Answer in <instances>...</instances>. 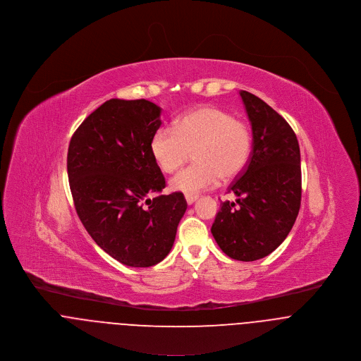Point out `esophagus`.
Listing matches in <instances>:
<instances>
[{
  "label": "esophagus",
  "instance_id": "34e87169",
  "mask_svg": "<svg viewBox=\"0 0 361 361\" xmlns=\"http://www.w3.org/2000/svg\"><path fill=\"white\" fill-rule=\"evenodd\" d=\"M198 200V197L197 195H190V194H185V201H187V204L188 205H192L195 201Z\"/></svg>",
  "mask_w": 361,
  "mask_h": 361
}]
</instances>
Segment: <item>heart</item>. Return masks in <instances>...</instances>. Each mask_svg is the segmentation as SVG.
<instances>
[{
	"label": "heart",
	"mask_w": 361,
	"mask_h": 361,
	"mask_svg": "<svg viewBox=\"0 0 361 361\" xmlns=\"http://www.w3.org/2000/svg\"><path fill=\"white\" fill-rule=\"evenodd\" d=\"M252 135L247 123L214 106L194 109L159 128L150 141L152 156L163 173L178 170L194 152L195 163L170 180L174 191L195 195L219 180L237 177L247 166Z\"/></svg>",
	"instance_id": "heart-1"
}]
</instances>
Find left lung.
I'll list each match as a JSON object with an SVG mask.
<instances>
[{"mask_svg":"<svg viewBox=\"0 0 361 361\" xmlns=\"http://www.w3.org/2000/svg\"><path fill=\"white\" fill-rule=\"evenodd\" d=\"M252 130V152L220 204L212 234L237 261H257L288 237L301 204L300 146L288 121L255 94L240 90Z\"/></svg>","mask_w":361,"mask_h":361,"instance_id":"obj_1","label":"left lung"}]
</instances>
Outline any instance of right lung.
I'll list each match as a JSON object with an SVG mask.
<instances>
[{
	"instance_id": "right-lung-1",
	"label": "right lung",
	"mask_w": 361,
	"mask_h": 361,
	"mask_svg": "<svg viewBox=\"0 0 361 361\" xmlns=\"http://www.w3.org/2000/svg\"><path fill=\"white\" fill-rule=\"evenodd\" d=\"M160 111L145 99H110L83 120L68 147L78 216L103 251L134 268L167 257L187 211L181 192L159 195L166 181L150 141L161 126Z\"/></svg>"
}]
</instances>
